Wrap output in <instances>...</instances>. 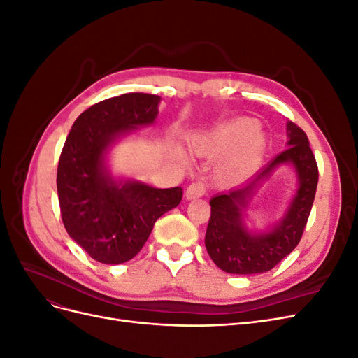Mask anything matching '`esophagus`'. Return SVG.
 Masks as SVG:
<instances>
[{
	"instance_id": "1",
	"label": "esophagus",
	"mask_w": 358,
	"mask_h": 358,
	"mask_svg": "<svg viewBox=\"0 0 358 358\" xmlns=\"http://www.w3.org/2000/svg\"><path fill=\"white\" fill-rule=\"evenodd\" d=\"M206 194V187L204 183L201 182H194L191 183V185L187 188V200H194V199H199V197H203Z\"/></svg>"
}]
</instances>
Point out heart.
Segmentation results:
<instances>
[{"instance_id":"heart-1","label":"heart","mask_w":358,"mask_h":358,"mask_svg":"<svg viewBox=\"0 0 358 358\" xmlns=\"http://www.w3.org/2000/svg\"><path fill=\"white\" fill-rule=\"evenodd\" d=\"M267 138L254 119L239 117L234 121L199 134L191 148L200 157H221L225 159L218 170L222 182H239L252 175L262 161Z\"/></svg>"}]
</instances>
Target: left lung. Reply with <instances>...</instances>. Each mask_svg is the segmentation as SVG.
Wrapping results in <instances>:
<instances>
[{"label":"left lung","instance_id":"8db88e82","mask_svg":"<svg viewBox=\"0 0 358 358\" xmlns=\"http://www.w3.org/2000/svg\"><path fill=\"white\" fill-rule=\"evenodd\" d=\"M288 148L243 185L215 196L204 245L213 263L227 273L255 275L272 270L294 251L305 230L318 185V166L306 133L287 122ZM282 164L295 167L299 189L285 218L264 234H251L243 222V209L258 186Z\"/></svg>","mask_w":358,"mask_h":358}]
</instances>
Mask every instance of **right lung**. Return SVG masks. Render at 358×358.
<instances>
[{
  "instance_id": "obj_1",
  "label": "right lung",
  "mask_w": 358,
  "mask_h": 358,
  "mask_svg": "<svg viewBox=\"0 0 358 358\" xmlns=\"http://www.w3.org/2000/svg\"><path fill=\"white\" fill-rule=\"evenodd\" d=\"M161 96L129 92L91 106L76 119L58 162L62 222L71 239L104 264L136 257L155 221L180 203L182 188L115 180L106 155L116 140L154 124Z\"/></svg>"
}]
</instances>
